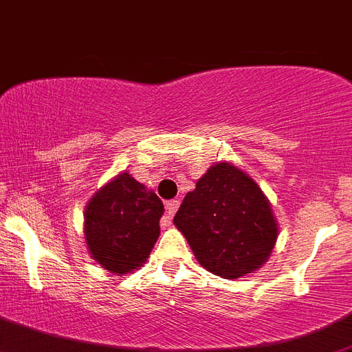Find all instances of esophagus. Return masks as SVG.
Returning <instances> with one entry per match:
<instances>
[{"instance_id":"obj_1","label":"esophagus","mask_w":352,"mask_h":352,"mask_svg":"<svg viewBox=\"0 0 352 352\" xmlns=\"http://www.w3.org/2000/svg\"><path fill=\"white\" fill-rule=\"evenodd\" d=\"M177 208H179V200H171L166 203V217L162 219V226H169V223H171Z\"/></svg>"}]
</instances>
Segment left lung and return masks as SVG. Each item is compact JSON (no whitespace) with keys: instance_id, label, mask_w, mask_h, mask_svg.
I'll use <instances>...</instances> for the list:
<instances>
[{"instance_id":"left-lung-1","label":"left lung","mask_w":352,"mask_h":352,"mask_svg":"<svg viewBox=\"0 0 352 352\" xmlns=\"http://www.w3.org/2000/svg\"><path fill=\"white\" fill-rule=\"evenodd\" d=\"M175 226L198 263L226 280L259 270L278 239L271 203L251 176L219 162L184 197Z\"/></svg>"}]
</instances>
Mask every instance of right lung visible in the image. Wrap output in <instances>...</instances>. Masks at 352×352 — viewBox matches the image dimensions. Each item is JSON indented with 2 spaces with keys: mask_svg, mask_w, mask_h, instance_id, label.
<instances>
[{
  "mask_svg": "<svg viewBox=\"0 0 352 352\" xmlns=\"http://www.w3.org/2000/svg\"><path fill=\"white\" fill-rule=\"evenodd\" d=\"M164 205L126 171L98 190L85 210L88 251L108 273L125 276L142 266L159 237Z\"/></svg>",
  "mask_w": 352,
  "mask_h": 352,
  "instance_id": "obj_1",
  "label": "right lung"
}]
</instances>
